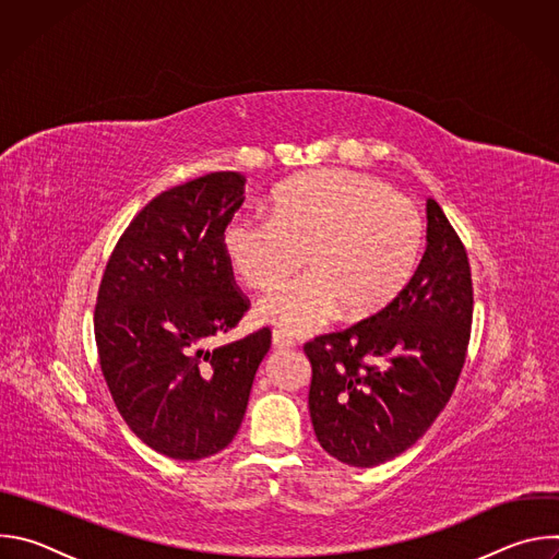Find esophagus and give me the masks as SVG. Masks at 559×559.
Segmentation results:
<instances>
[{"instance_id":"1","label":"esophagus","mask_w":559,"mask_h":559,"mask_svg":"<svg viewBox=\"0 0 559 559\" xmlns=\"http://www.w3.org/2000/svg\"><path fill=\"white\" fill-rule=\"evenodd\" d=\"M272 345H274L276 349H289V347H294L296 343H294L289 336H285L283 332L274 330V334H272Z\"/></svg>"}]
</instances>
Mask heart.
Returning <instances> with one entry per match:
<instances>
[{
    "mask_svg": "<svg viewBox=\"0 0 559 559\" xmlns=\"http://www.w3.org/2000/svg\"><path fill=\"white\" fill-rule=\"evenodd\" d=\"M272 214L236 212L223 227L227 263L248 287L272 289L257 305L261 323L305 336L341 311L347 321L380 313L401 294L420 259L418 207L384 183L338 168L281 183Z\"/></svg>",
    "mask_w": 559,
    "mask_h": 559,
    "instance_id": "b5f03b06",
    "label": "heart"
}]
</instances>
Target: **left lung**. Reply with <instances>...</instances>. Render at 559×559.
<instances>
[{
  "label": "left lung",
  "mask_w": 559,
  "mask_h": 559,
  "mask_svg": "<svg viewBox=\"0 0 559 559\" xmlns=\"http://www.w3.org/2000/svg\"><path fill=\"white\" fill-rule=\"evenodd\" d=\"M473 321L466 250L442 207L427 201V250L380 313L305 343L309 416L321 447L376 466L416 444L457 384Z\"/></svg>",
  "instance_id": "left-lung-1"
}]
</instances>
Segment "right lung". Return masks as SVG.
I'll use <instances>...</instances> for the list:
<instances>
[{"instance_id":"obj_1","label":"right lung","mask_w":559,"mask_h":559,"mask_svg":"<svg viewBox=\"0 0 559 559\" xmlns=\"http://www.w3.org/2000/svg\"><path fill=\"white\" fill-rule=\"evenodd\" d=\"M246 177L210 173L154 197L117 241L95 307L102 373L132 433L175 460L225 449L243 423L263 328L207 349L250 309L223 252Z\"/></svg>"}]
</instances>
